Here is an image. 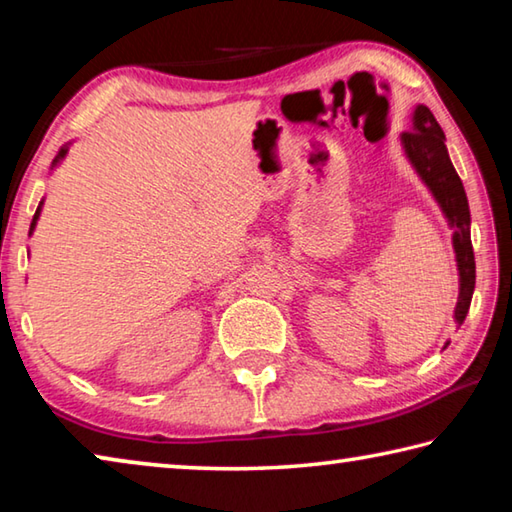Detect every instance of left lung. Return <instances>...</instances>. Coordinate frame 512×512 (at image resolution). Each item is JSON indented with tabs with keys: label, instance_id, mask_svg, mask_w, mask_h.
<instances>
[{
	"label": "left lung",
	"instance_id": "left-lung-1",
	"mask_svg": "<svg viewBox=\"0 0 512 512\" xmlns=\"http://www.w3.org/2000/svg\"><path fill=\"white\" fill-rule=\"evenodd\" d=\"M404 151L418 169L424 183L436 196V201L443 207L449 225L454 228V250L458 273H461V293H458L456 305V323L463 325V320L470 311L474 280H476V264L474 250L470 239V207H467V196L461 178L454 169L452 160L447 155L445 133L433 117L427 106H418L413 112V131L402 133Z\"/></svg>",
	"mask_w": 512,
	"mask_h": 512
}]
</instances>
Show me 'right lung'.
Instances as JSON below:
<instances>
[{
	"label": "right lung",
	"mask_w": 512,
	"mask_h": 512,
	"mask_svg": "<svg viewBox=\"0 0 512 512\" xmlns=\"http://www.w3.org/2000/svg\"><path fill=\"white\" fill-rule=\"evenodd\" d=\"M65 151H67V149H60V153L56 155V160H54V164H56V162H58L60 158H63V155H65ZM40 205H42V203H40ZM38 216H40V207H38V210H36V214H33V221H31V230H33V228H36V221H38Z\"/></svg>",
	"instance_id": "right-lung-1"
}]
</instances>
